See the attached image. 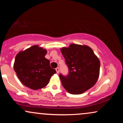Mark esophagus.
Instances as JSON below:
<instances>
[{"mask_svg": "<svg viewBox=\"0 0 123 123\" xmlns=\"http://www.w3.org/2000/svg\"><path fill=\"white\" fill-rule=\"evenodd\" d=\"M56 71H57V73H59V72H60V69H59V68H57L55 69Z\"/></svg>", "mask_w": 123, "mask_h": 123, "instance_id": "34e87169", "label": "esophagus"}]
</instances>
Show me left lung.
Returning a JSON list of instances; mask_svg holds the SVG:
<instances>
[{"instance_id":"8db88e82","label":"left lung","mask_w":123,"mask_h":123,"mask_svg":"<svg viewBox=\"0 0 123 123\" xmlns=\"http://www.w3.org/2000/svg\"><path fill=\"white\" fill-rule=\"evenodd\" d=\"M68 67L67 76L60 74L65 89L72 94H81L93 87L99 75L100 62L88 46L71 44L61 49Z\"/></svg>"}]
</instances>
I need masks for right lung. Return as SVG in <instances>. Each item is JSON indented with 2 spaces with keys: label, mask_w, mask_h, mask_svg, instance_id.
Returning a JSON list of instances; mask_svg holds the SVG:
<instances>
[{
  "label": "right lung",
  "mask_w": 123,
  "mask_h": 123,
  "mask_svg": "<svg viewBox=\"0 0 123 123\" xmlns=\"http://www.w3.org/2000/svg\"><path fill=\"white\" fill-rule=\"evenodd\" d=\"M47 50L37 45L17 54L14 63L18 79L24 85L39 90L46 87L51 76L56 73L50 66V61L45 58Z\"/></svg>",
  "instance_id": "1"
}]
</instances>
